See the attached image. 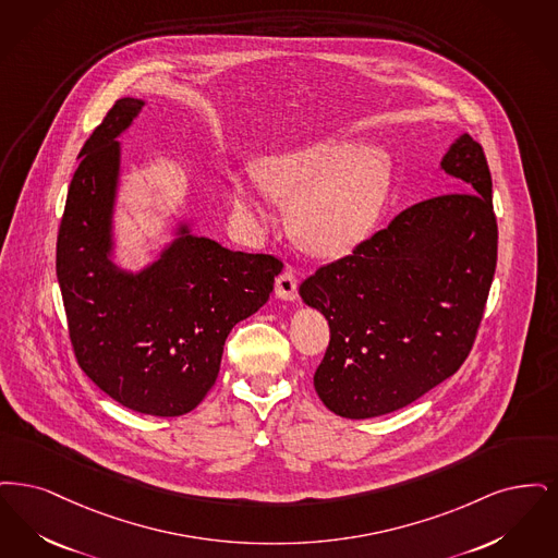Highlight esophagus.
Here are the masks:
<instances>
[{"mask_svg": "<svg viewBox=\"0 0 558 558\" xmlns=\"http://www.w3.org/2000/svg\"><path fill=\"white\" fill-rule=\"evenodd\" d=\"M275 293L277 298L281 300H288L293 302L298 298V281H295V275L291 270H283L277 281H275Z\"/></svg>", "mask_w": 558, "mask_h": 558, "instance_id": "34e87169", "label": "esophagus"}]
</instances>
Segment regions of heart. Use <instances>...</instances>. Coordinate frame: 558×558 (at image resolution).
<instances>
[{"mask_svg":"<svg viewBox=\"0 0 558 558\" xmlns=\"http://www.w3.org/2000/svg\"><path fill=\"white\" fill-rule=\"evenodd\" d=\"M391 160L381 147H302L270 158L260 185L270 197L291 204L293 235L308 250L338 256L373 231L388 199ZM243 213L263 217L243 187L235 192Z\"/></svg>","mask_w":558,"mask_h":558,"instance_id":"heart-1","label":"heart"}]
</instances>
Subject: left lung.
Masks as SVG:
<instances>
[{"mask_svg":"<svg viewBox=\"0 0 558 558\" xmlns=\"http://www.w3.org/2000/svg\"><path fill=\"white\" fill-rule=\"evenodd\" d=\"M439 167L466 192L402 210L300 286L331 331L316 393L345 418L409 407L454 375L473 348L498 258L492 174L484 147L466 133Z\"/></svg>","mask_w":558,"mask_h":558,"instance_id":"left-lung-1","label":"left lung"}]
</instances>
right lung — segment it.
<instances>
[{
  "instance_id": "right-lung-1",
  "label": "right lung",
  "mask_w": 558,
  "mask_h": 558,
  "mask_svg": "<svg viewBox=\"0 0 558 558\" xmlns=\"http://www.w3.org/2000/svg\"><path fill=\"white\" fill-rule=\"evenodd\" d=\"M144 101L119 99L85 142L58 231L56 272L76 363L112 400L151 416L194 411L229 331L267 304L283 263L190 233L140 272L112 263L122 131Z\"/></svg>"
}]
</instances>
